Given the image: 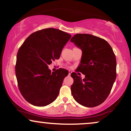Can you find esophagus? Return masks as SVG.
Returning a JSON list of instances; mask_svg holds the SVG:
<instances>
[{"label":"esophagus","instance_id":"34e87169","mask_svg":"<svg viewBox=\"0 0 131 131\" xmlns=\"http://www.w3.org/2000/svg\"><path fill=\"white\" fill-rule=\"evenodd\" d=\"M68 72H69V75H71V74L72 73V71H68Z\"/></svg>","mask_w":131,"mask_h":131}]
</instances>
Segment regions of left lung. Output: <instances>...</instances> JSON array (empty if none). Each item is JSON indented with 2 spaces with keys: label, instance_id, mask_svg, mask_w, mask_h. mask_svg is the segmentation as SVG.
Instances as JSON below:
<instances>
[{
  "label": "left lung",
  "instance_id": "8db88e82",
  "mask_svg": "<svg viewBox=\"0 0 131 131\" xmlns=\"http://www.w3.org/2000/svg\"><path fill=\"white\" fill-rule=\"evenodd\" d=\"M71 42L82 51L80 64L72 72L74 83L71 93L74 100L86 107L100 105L108 97L116 79V58L111 46L105 40L88 34H77Z\"/></svg>",
  "mask_w": 131,
  "mask_h": 131
}]
</instances>
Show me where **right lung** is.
I'll return each mask as SVG.
<instances>
[{"mask_svg":"<svg viewBox=\"0 0 131 131\" xmlns=\"http://www.w3.org/2000/svg\"><path fill=\"white\" fill-rule=\"evenodd\" d=\"M69 34L46 28L29 36L18 51L15 71L18 86L24 98L36 106H45L57 97L67 69L51 72L48 64L59 59Z\"/></svg>","mask_w":131,"mask_h":131,"instance_id":"add662e5","label":"right lung"}]
</instances>
